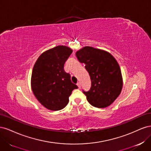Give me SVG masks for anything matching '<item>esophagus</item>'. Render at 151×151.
Wrapping results in <instances>:
<instances>
[{
    "label": "esophagus",
    "instance_id": "esophagus-1",
    "mask_svg": "<svg viewBox=\"0 0 151 151\" xmlns=\"http://www.w3.org/2000/svg\"><path fill=\"white\" fill-rule=\"evenodd\" d=\"M77 86H78L79 89H81V83H77Z\"/></svg>",
    "mask_w": 151,
    "mask_h": 151
}]
</instances>
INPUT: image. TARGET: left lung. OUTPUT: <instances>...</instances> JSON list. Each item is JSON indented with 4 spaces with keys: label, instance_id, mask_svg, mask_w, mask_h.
Masks as SVG:
<instances>
[{
    "label": "left lung",
    "instance_id": "obj_1",
    "mask_svg": "<svg viewBox=\"0 0 151 151\" xmlns=\"http://www.w3.org/2000/svg\"><path fill=\"white\" fill-rule=\"evenodd\" d=\"M76 55L81 63H85L91 78L90 90H83L88 101L96 108L108 107L120 95L123 86L122 72L116 59L106 51L91 47L79 50Z\"/></svg>",
    "mask_w": 151,
    "mask_h": 151
}]
</instances>
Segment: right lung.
<instances>
[{
  "label": "right lung",
  "instance_id": "obj_1",
  "mask_svg": "<svg viewBox=\"0 0 151 151\" xmlns=\"http://www.w3.org/2000/svg\"><path fill=\"white\" fill-rule=\"evenodd\" d=\"M72 50L57 46L38 57L31 75V88L38 101L46 108L58 111L65 108L72 91L77 89L70 75L64 70V63Z\"/></svg>",
  "mask_w": 151,
  "mask_h": 151
}]
</instances>
